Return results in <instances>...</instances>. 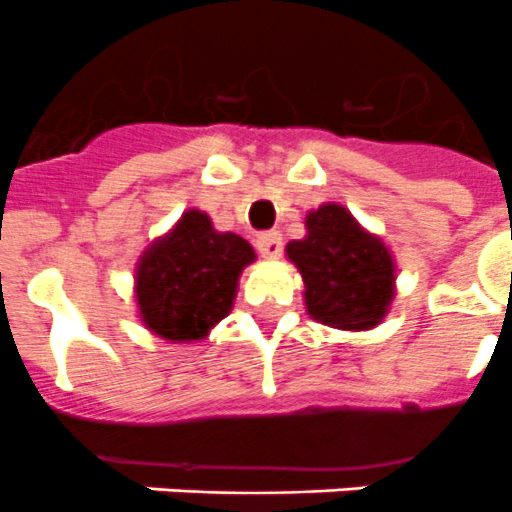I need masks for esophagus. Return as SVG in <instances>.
Here are the masks:
<instances>
[{
	"mask_svg": "<svg viewBox=\"0 0 512 512\" xmlns=\"http://www.w3.org/2000/svg\"><path fill=\"white\" fill-rule=\"evenodd\" d=\"M256 251L264 259H279L282 256V233H264L256 238Z\"/></svg>",
	"mask_w": 512,
	"mask_h": 512,
	"instance_id": "obj_1",
	"label": "esophagus"
}]
</instances>
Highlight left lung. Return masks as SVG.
Returning <instances> with one entry per match:
<instances>
[{
  "label": "left lung",
  "instance_id": "left-lung-1",
  "mask_svg": "<svg viewBox=\"0 0 512 512\" xmlns=\"http://www.w3.org/2000/svg\"><path fill=\"white\" fill-rule=\"evenodd\" d=\"M305 279V305L312 318L341 330L377 325L395 297L390 251L359 228L341 205L307 215V235L287 246Z\"/></svg>",
  "mask_w": 512,
  "mask_h": 512
}]
</instances>
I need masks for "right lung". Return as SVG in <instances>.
Here are the masks:
<instances>
[{"instance_id": "obj_1", "label": "right lung", "mask_w": 512, "mask_h": 512, "mask_svg": "<svg viewBox=\"0 0 512 512\" xmlns=\"http://www.w3.org/2000/svg\"><path fill=\"white\" fill-rule=\"evenodd\" d=\"M251 261L253 248L241 235L217 233L205 212H184L140 259V318L161 338L197 341L228 315L238 277Z\"/></svg>"}]
</instances>
